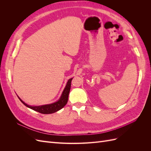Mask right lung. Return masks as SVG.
<instances>
[{"instance_id":"right-lung-1","label":"right lung","mask_w":151,"mask_h":151,"mask_svg":"<svg viewBox=\"0 0 151 151\" xmlns=\"http://www.w3.org/2000/svg\"><path fill=\"white\" fill-rule=\"evenodd\" d=\"M72 79L73 78H71L68 80L67 84L65 87L63 91L60 99H59L55 103L41 105V106H30V105H28L26 103H25L19 96H18L17 97L19 98L20 101L23 103L26 107L33 109V110L36 111H38L42 114H51V113H55L64 107L68 101V94H69V92L70 90L71 81Z\"/></svg>"}]
</instances>
